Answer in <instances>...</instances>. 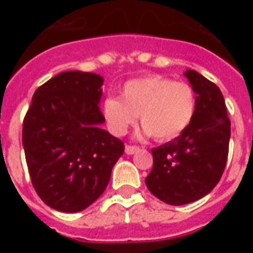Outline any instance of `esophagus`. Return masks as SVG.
<instances>
[{
	"mask_svg": "<svg viewBox=\"0 0 253 253\" xmlns=\"http://www.w3.org/2000/svg\"><path fill=\"white\" fill-rule=\"evenodd\" d=\"M138 150L137 146H131V145H127L126 149H125V152H126V154H134L135 152Z\"/></svg>",
	"mask_w": 253,
	"mask_h": 253,
	"instance_id": "esophagus-1",
	"label": "esophagus"
}]
</instances>
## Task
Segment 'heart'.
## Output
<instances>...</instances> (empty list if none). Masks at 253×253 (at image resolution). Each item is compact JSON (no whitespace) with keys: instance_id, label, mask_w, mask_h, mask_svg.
I'll use <instances>...</instances> for the list:
<instances>
[{"instance_id":"1","label":"heart","mask_w":253,"mask_h":253,"mask_svg":"<svg viewBox=\"0 0 253 253\" xmlns=\"http://www.w3.org/2000/svg\"><path fill=\"white\" fill-rule=\"evenodd\" d=\"M107 126L122 137L135 125L157 141H169L186 131L196 111L195 90L190 84L163 76H145L127 81L121 97H107L101 107Z\"/></svg>"}]
</instances>
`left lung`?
Listing matches in <instances>:
<instances>
[{"instance_id":"left-lung-1","label":"left lung","mask_w":253,"mask_h":253,"mask_svg":"<svg viewBox=\"0 0 253 253\" xmlns=\"http://www.w3.org/2000/svg\"><path fill=\"white\" fill-rule=\"evenodd\" d=\"M184 76L196 93L194 121L169 142L152 149L153 168L145 183L160 201L180 206L207 195L226 165L230 121L222 92L195 70Z\"/></svg>"}]
</instances>
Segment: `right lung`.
<instances>
[{
    "label": "right lung",
    "instance_id": "right-lung-1",
    "mask_svg": "<svg viewBox=\"0 0 253 253\" xmlns=\"http://www.w3.org/2000/svg\"><path fill=\"white\" fill-rule=\"evenodd\" d=\"M103 77L59 73L36 89L23 122V146L32 186L47 206L83 211L108 186L125 145L100 128Z\"/></svg>",
    "mask_w": 253,
    "mask_h": 253
}]
</instances>
